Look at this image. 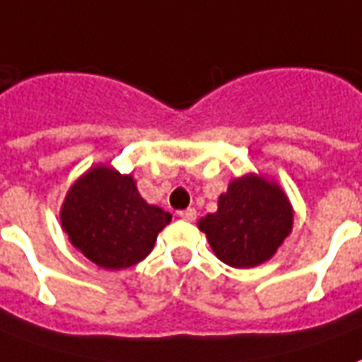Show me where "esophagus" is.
Returning a JSON list of instances; mask_svg holds the SVG:
<instances>
[{
    "label": "esophagus",
    "instance_id": "34e87169",
    "mask_svg": "<svg viewBox=\"0 0 362 362\" xmlns=\"http://www.w3.org/2000/svg\"><path fill=\"white\" fill-rule=\"evenodd\" d=\"M178 216H180L182 221H195V216H197V213H195V209H184V211H180V213H178Z\"/></svg>",
    "mask_w": 362,
    "mask_h": 362
}]
</instances>
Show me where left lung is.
<instances>
[{"label":"left lung","instance_id":"left-lung-1","mask_svg":"<svg viewBox=\"0 0 362 362\" xmlns=\"http://www.w3.org/2000/svg\"><path fill=\"white\" fill-rule=\"evenodd\" d=\"M291 207L282 189L255 174L238 178L221 195L218 211L199 221L222 263L249 269L276 253L291 230Z\"/></svg>","mask_w":362,"mask_h":362}]
</instances>
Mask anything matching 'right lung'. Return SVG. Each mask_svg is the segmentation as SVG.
I'll list each match as a JSON object with an SVG mask.
<instances>
[{
    "label": "right lung",
    "instance_id": "add662e5",
    "mask_svg": "<svg viewBox=\"0 0 362 362\" xmlns=\"http://www.w3.org/2000/svg\"><path fill=\"white\" fill-rule=\"evenodd\" d=\"M170 218L173 215L141 199L132 176L109 167L86 173L61 209L72 245L109 270L128 269L146 259Z\"/></svg>",
    "mask_w": 362,
    "mask_h": 362
}]
</instances>
